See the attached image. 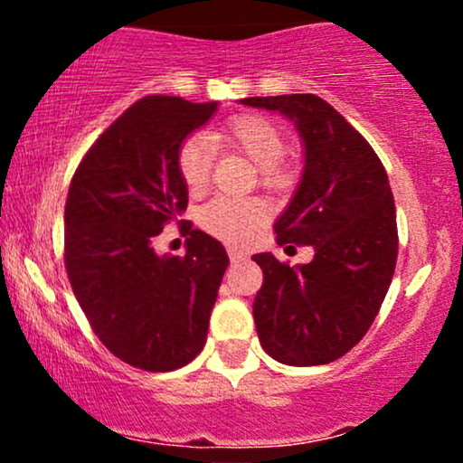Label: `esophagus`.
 <instances>
[{"label":"esophagus","instance_id":"obj_1","mask_svg":"<svg viewBox=\"0 0 463 463\" xmlns=\"http://www.w3.org/2000/svg\"><path fill=\"white\" fill-rule=\"evenodd\" d=\"M228 259H231L232 263H239V261H246L248 254L241 252V250H237V248H228Z\"/></svg>","mask_w":463,"mask_h":463}]
</instances>
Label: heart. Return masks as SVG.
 <instances>
[{
    "mask_svg": "<svg viewBox=\"0 0 463 463\" xmlns=\"http://www.w3.org/2000/svg\"><path fill=\"white\" fill-rule=\"evenodd\" d=\"M215 150H232L257 165L259 183L269 191H287L296 184L298 167L285 156V135L269 117L241 113L228 117L204 137H187L176 150V172L189 194H202L211 183ZM269 217L261 198L220 195L202 206L200 224L206 232L228 243H243L259 232Z\"/></svg>",
    "mask_w": 463,
    "mask_h": 463,
    "instance_id": "b5f03b06",
    "label": "heart"
}]
</instances>
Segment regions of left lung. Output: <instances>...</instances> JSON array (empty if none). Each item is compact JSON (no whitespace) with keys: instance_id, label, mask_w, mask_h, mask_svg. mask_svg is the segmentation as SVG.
Here are the masks:
<instances>
[{"instance_id":"left-lung-1","label":"left lung","mask_w":463,"mask_h":463,"mask_svg":"<svg viewBox=\"0 0 463 463\" xmlns=\"http://www.w3.org/2000/svg\"><path fill=\"white\" fill-rule=\"evenodd\" d=\"M279 110L305 141V174L274 224L276 241L309 243L313 261L289 265L254 254L263 269L252 313L259 342L287 365H322L357 346L390 289L398 257L396 209L376 152L313 93L246 98Z\"/></svg>"}]
</instances>
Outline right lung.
<instances>
[{"label": "right lung", "mask_w": 463, "mask_h": 463, "mask_svg": "<svg viewBox=\"0 0 463 463\" xmlns=\"http://www.w3.org/2000/svg\"><path fill=\"white\" fill-rule=\"evenodd\" d=\"M217 102L150 95L124 110L80 161L65 204V269L93 333L147 372L187 365L204 348L228 254L191 231L184 257L152 239L187 209L176 150Z\"/></svg>", "instance_id": "right-lung-1"}]
</instances>
